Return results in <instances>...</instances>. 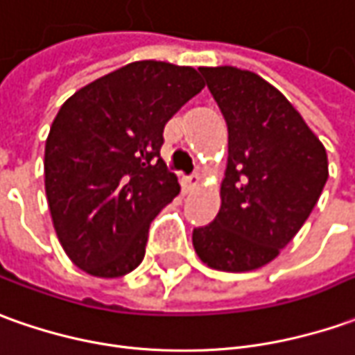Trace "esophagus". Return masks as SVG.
Listing matches in <instances>:
<instances>
[{
  "label": "esophagus",
  "instance_id": "34e87169",
  "mask_svg": "<svg viewBox=\"0 0 355 355\" xmlns=\"http://www.w3.org/2000/svg\"><path fill=\"white\" fill-rule=\"evenodd\" d=\"M201 183V178L197 175V173H193V175H189V178H183V182H182V189H183V193H189V191H193L195 187Z\"/></svg>",
  "mask_w": 355,
  "mask_h": 355
}]
</instances>
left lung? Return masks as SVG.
Returning <instances> with one entry per match:
<instances>
[{"mask_svg": "<svg viewBox=\"0 0 355 355\" xmlns=\"http://www.w3.org/2000/svg\"><path fill=\"white\" fill-rule=\"evenodd\" d=\"M228 127L220 209L193 230L199 260L250 272L279 256L315 209L328 180L327 150L285 95L234 66L199 68Z\"/></svg>", "mask_w": 355, "mask_h": 355, "instance_id": "obj_1", "label": "left lung"}]
</instances>
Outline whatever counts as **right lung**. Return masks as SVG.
I'll use <instances>...</instances> for the list:
<instances>
[{
	"instance_id": "add662e5",
	"label": "right lung",
	"mask_w": 355,
	"mask_h": 355,
	"mask_svg": "<svg viewBox=\"0 0 355 355\" xmlns=\"http://www.w3.org/2000/svg\"><path fill=\"white\" fill-rule=\"evenodd\" d=\"M205 87L191 66L130 62L66 99L44 146L50 216L70 260L95 277L144 258L150 223L180 193L164 127Z\"/></svg>"
}]
</instances>
